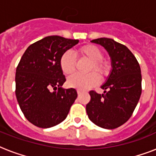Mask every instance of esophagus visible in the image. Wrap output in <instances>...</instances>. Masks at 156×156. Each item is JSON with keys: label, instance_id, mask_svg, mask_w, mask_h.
I'll list each match as a JSON object with an SVG mask.
<instances>
[{"label": "esophagus", "instance_id": "esophagus-1", "mask_svg": "<svg viewBox=\"0 0 156 156\" xmlns=\"http://www.w3.org/2000/svg\"><path fill=\"white\" fill-rule=\"evenodd\" d=\"M77 91H78V95H81V94H82V92H83V91H82V90H77Z\"/></svg>", "mask_w": 156, "mask_h": 156}]
</instances>
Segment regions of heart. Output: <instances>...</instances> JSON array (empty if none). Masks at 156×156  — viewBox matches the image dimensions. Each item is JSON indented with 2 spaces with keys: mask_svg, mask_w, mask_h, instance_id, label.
<instances>
[{
  "mask_svg": "<svg viewBox=\"0 0 156 156\" xmlns=\"http://www.w3.org/2000/svg\"><path fill=\"white\" fill-rule=\"evenodd\" d=\"M79 53L90 61L88 67V72L95 70L100 76H104L107 73L106 64L102 61L103 53L97 47L93 45H87L81 48ZM60 67L64 74L69 75L75 69V57L69 51L64 52L60 58ZM100 80L99 76L92 72L87 75L73 74L68 78V85L71 87L78 88L79 90H87L96 85Z\"/></svg>",
  "mask_w": 156,
  "mask_h": 156,
  "instance_id": "b5f03b06",
  "label": "heart"
}]
</instances>
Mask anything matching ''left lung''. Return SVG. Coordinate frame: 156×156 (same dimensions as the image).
I'll return each instance as SVG.
<instances>
[{"mask_svg":"<svg viewBox=\"0 0 156 156\" xmlns=\"http://www.w3.org/2000/svg\"><path fill=\"white\" fill-rule=\"evenodd\" d=\"M101 45L111 59L112 69L104 94L90 90V101L86 109L88 117L101 128L116 129L132 116L142 93L140 66L128 48L112 39L100 38L90 41Z\"/></svg>","mask_w":156,"mask_h":156,"instance_id":"left-lung-1","label":"left lung"}]
</instances>
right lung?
I'll use <instances>...</instances> for the list:
<instances>
[{
	"label": "right lung",
	"mask_w": 156,
	"mask_h": 156,
	"mask_svg": "<svg viewBox=\"0 0 156 156\" xmlns=\"http://www.w3.org/2000/svg\"><path fill=\"white\" fill-rule=\"evenodd\" d=\"M78 43L58 35L47 36L27 48L16 69L19 107L26 118L40 128L62 122L77 99L75 89L62 87L66 79L60 58Z\"/></svg>",
	"instance_id": "1"
}]
</instances>
